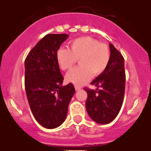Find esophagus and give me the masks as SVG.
Returning a JSON list of instances; mask_svg holds the SVG:
<instances>
[{"label":"esophagus","mask_w":151,"mask_h":151,"mask_svg":"<svg viewBox=\"0 0 151 151\" xmlns=\"http://www.w3.org/2000/svg\"><path fill=\"white\" fill-rule=\"evenodd\" d=\"M81 89V86H75V90L76 91H79V90H80Z\"/></svg>","instance_id":"obj_1"}]
</instances>
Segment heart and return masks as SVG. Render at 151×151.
I'll list each match as a JSON object with an SVG mask.
<instances>
[{
	"label": "heart",
	"instance_id": "obj_1",
	"mask_svg": "<svg viewBox=\"0 0 151 151\" xmlns=\"http://www.w3.org/2000/svg\"><path fill=\"white\" fill-rule=\"evenodd\" d=\"M110 50L107 45L90 37H81L70 43V49L59 48L56 53L59 67L64 71L69 70L79 60L80 66L71 70L66 75L68 82L75 86L85 84L92 76L104 72L110 61Z\"/></svg>",
	"mask_w": 151,
	"mask_h": 151
}]
</instances>
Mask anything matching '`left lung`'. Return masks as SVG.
<instances>
[{
  "mask_svg": "<svg viewBox=\"0 0 151 151\" xmlns=\"http://www.w3.org/2000/svg\"><path fill=\"white\" fill-rule=\"evenodd\" d=\"M110 61L104 72L91 84L96 90L84 88L87 93L86 109L95 122L107 124L111 122L120 111L125 91L126 74L122 55L109 43Z\"/></svg>",
  "mask_w": 151,
  "mask_h": 151,
  "instance_id": "8db88e82",
  "label": "left lung"
}]
</instances>
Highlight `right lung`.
<instances>
[{
    "label": "right lung",
    "mask_w": 151,
    "mask_h": 151,
    "mask_svg": "<svg viewBox=\"0 0 151 151\" xmlns=\"http://www.w3.org/2000/svg\"><path fill=\"white\" fill-rule=\"evenodd\" d=\"M67 34H48L37 43L25 61V87L31 111L43 127L52 129L65 121L75 89L62 86L64 77L56 53Z\"/></svg>",
    "instance_id": "obj_1"
}]
</instances>
